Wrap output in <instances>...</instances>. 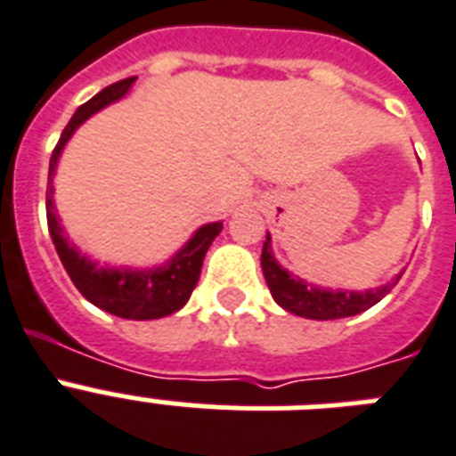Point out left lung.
<instances>
[{"mask_svg": "<svg viewBox=\"0 0 456 456\" xmlns=\"http://www.w3.org/2000/svg\"><path fill=\"white\" fill-rule=\"evenodd\" d=\"M262 272H265L266 286L272 290V297L286 312L302 318H314V321H335V318L356 316V314L365 312L370 306H375L403 276V273H398L387 286H379L375 290L365 292H344L318 288L314 283H306V281L288 273L276 262V257L272 253V239H269V234H266L265 248H262Z\"/></svg>", "mask_w": 456, "mask_h": 456, "instance_id": "8db88e82", "label": "left lung"}]
</instances>
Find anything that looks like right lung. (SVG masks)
Segmentation results:
<instances>
[{
	"label": "right lung",
	"instance_id": "add662e5",
	"mask_svg": "<svg viewBox=\"0 0 456 456\" xmlns=\"http://www.w3.org/2000/svg\"><path fill=\"white\" fill-rule=\"evenodd\" d=\"M131 79L117 81L112 86L102 88L100 94L84 102V105L72 114L69 124L65 126L61 140L55 144L48 164V187H46V220L48 234L53 239V246L58 250L65 272L77 286V290L91 302L100 306L102 312L114 314L119 318H131V321H151V318H164L183 309L190 299L191 290L199 283L201 276L203 257L208 253L210 243L222 232V222H210L196 229L187 243L177 250L168 262L154 269H110V266H98L91 262L86 255H81L77 248L62 234L61 222L55 216L53 206V175L58 159H61L62 147L72 138V133L79 128L88 117H94L102 107L112 105L117 100L128 94L133 86Z\"/></svg>",
	"mask_w": 456,
	"mask_h": 456
}]
</instances>
